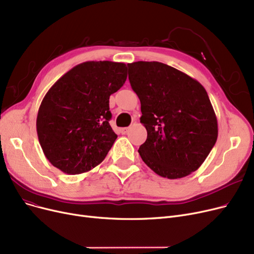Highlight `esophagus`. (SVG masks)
Returning a JSON list of instances; mask_svg holds the SVG:
<instances>
[{
  "label": "esophagus",
  "mask_w": 254,
  "mask_h": 254,
  "mask_svg": "<svg viewBox=\"0 0 254 254\" xmlns=\"http://www.w3.org/2000/svg\"><path fill=\"white\" fill-rule=\"evenodd\" d=\"M128 129H129L128 127H121V128H120V133L125 135V134H127V133L128 132Z\"/></svg>",
  "instance_id": "1"
}]
</instances>
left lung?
Segmentation results:
<instances>
[{"mask_svg": "<svg viewBox=\"0 0 254 254\" xmlns=\"http://www.w3.org/2000/svg\"><path fill=\"white\" fill-rule=\"evenodd\" d=\"M141 103L147 138L138 153L157 175L179 179L196 171L218 139V120L207 92L189 75L159 62L127 64Z\"/></svg>", "mask_w": 254, "mask_h": 254, "instance_id": "1", "label": "left lung"}]
</instances>
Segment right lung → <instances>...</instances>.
<instances>
[{
	"label": "right lung",
	"instance_id": "obj_1",
	"mask_svg": "<svg viewBox=\"0 0 254 254\" xmlns=\"http://www.w3.org/2000/svg\"><path fill=\"white\" fill-rule=\"evenodd\" d=\"M127 76L124 63L86 62L47 92L37 113L36 132L53 166L77 175L102 162L117 138L109 124V99Z\"/></svg>",
	"mask_w": 254,
	"mask_h": 254
}]
</instances>
